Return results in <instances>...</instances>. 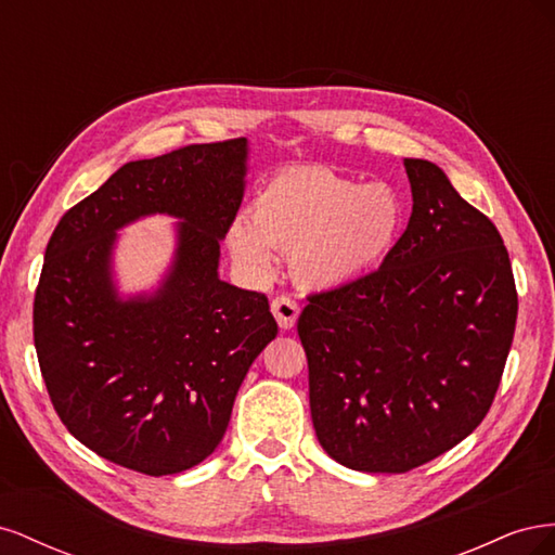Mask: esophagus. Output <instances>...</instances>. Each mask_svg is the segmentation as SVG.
Returning a JSON list of instances; mask_svg holds the SVG:
<instances>
[{"instance_id": "esophagus-1", "label": "esophagus", "mask_w": 555, "mask_h": 555, "mask_svg": "<svg viewBox=\"0 0 555 555\" xmlns=\"http://www.w3.org/2000/svg\"><path fill=\"white\" fill-rule=\"evenodd\" d=\"M271 312L275 314L280 328L282 331H289L296 324V319L300 314V308H298L296 300L289 298V296H275L271 300Z\"/></svg>"}]
</instances>
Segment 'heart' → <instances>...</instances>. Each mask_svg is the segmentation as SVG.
Here are the masks:
<instances>
[{"instance_id": "obj_1", "label": "heart", "mask_w": 555, "mask_h": 555, "mask_svg": "<svg viewBox=\"0 0 555 555\" xmlns=\"http://www.w3.org/2000/svg\"><path fill=\"white\" fill-rule=\"evenodd\" d=\"M405 229V201L386 182H361L324 166L280 171L249 204V222L229 229V249L247 271H273V249L292 255L296 280L340 289L373 273Z\"/></svg>"}]
</instances>
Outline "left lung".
Returning <instances> with one entry per match:
<instances>
[{
  "label": "left lung",
  "mask_w": 555,
  "mask_h": 555,
  "mask_svg": "<svg viewBox=\"0 0 555 555\" xmlns=\"http://www.w3.org/2000/svg\"><path fill=\"white\" fill-rule=\"evenodd\" d=\"M412 215L375 273L298 317L319 444L361 473H408L491 410L518 296L495 224L438 164L405 159Z\"/></svg>",
  "instance_id": "8db88e82"
}]
</instances>
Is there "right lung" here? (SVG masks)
<instances>
[{
    "mask_svg": "<svg viewBox=\"0 0 555 555\" xmlns=\"http://www.w3.org/2000/svg\"><path fill=\"white\" fill-rule=\"evenodd\" d=\"M247 153V139H233L129 162L48 241L35 296L41 375L66 430L111 463L162 477L208 459L251 361L278 335L268 298L217 273ZM147 214L181 220L175 261L155 293L122 299L116 231Z\"/></svg>",
    "mask_w": 555,
    "mask_h": 555,
    "instance_id": "add662e5",
    "label": "right lung"
}]
</instances>
